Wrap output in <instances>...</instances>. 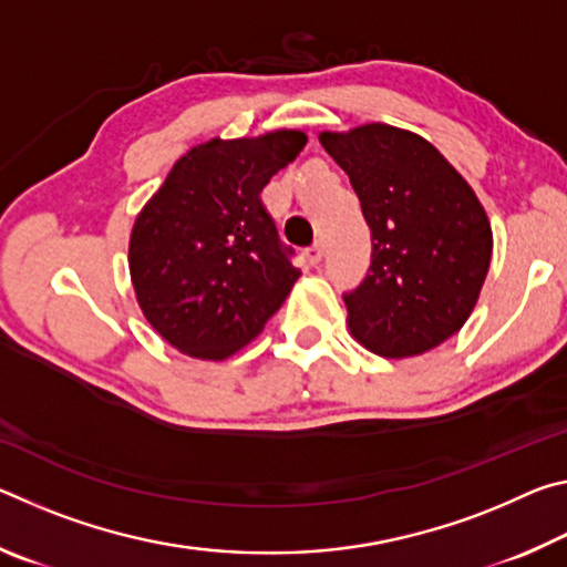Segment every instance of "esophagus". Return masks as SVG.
Segmentation results:
<instances>
[{"label": "esophagus", "instance_id": "1", "mask_svg": "<svg viewBox=\"0 0 567 567\" xmlns=\"http://www.w3.org/2000/svg\"><path fill=\"white\" fill-rule=\"evenodd\" d=\"M322 257H324V247H322V243H315L310 249H307V262H310L312 267H315V265H320V262H322Z\"/></svg>", "mask_w": 567, "mask_h": 567}]
</instances>
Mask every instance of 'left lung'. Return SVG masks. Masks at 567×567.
<instances>
[{
  "mask_svg": "<svg viewBox=\"0 0 567 567\" xmlns=\"http://www.w3.org/2000/svg\"><path fill=\"white\" fill-rule=\"evenodd\" d=\"M348 172L372 233V262L344 295L352 338L415 358L463 328L483 290L493 229L465 177L415 132L372 122L320 132Z\"/></svg>",
  "mask_w": 567,
  "mask_h": 567,
  "instance_id": "obj_1",
  "label": "left lung"
}]
</instances>
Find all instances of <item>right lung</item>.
I'll list each match as a JSON object with an SVG mask.
<instances>
[{"mask_svg":"<svg viewBox=\"0 0 567 567\" xmlns=\"http://www.w3.org/2000/svg\"><path fill=\"white\" fill-rule=\"evenodd\" d=\"M307 145L300 130L209 140L169 169L134 219L130 275L147 322L197 360H227L262 332L300 277L260 199Z\"/></svg>","mask_w":567,"mask_h":567,"instance_id":"add662e5","label":"right lung"}]
</instances>
